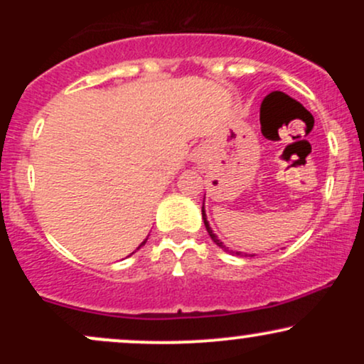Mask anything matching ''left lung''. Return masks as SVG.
I'll return each mask as SVG.
<instances>
[{
    "instance_id": "1",
    "label": "left lung",
    "mask_w": 364,
    "mask_h": 364,
    "mask_svg": "<svg viewBox=\"0 0 364 364\" xmlns=\"http://www.w3.org/2000/svg\"><path fill=\"white\" fill-rule=\"evenodd\" d=\"M202 217H203V224H205V228H207V231H208V235H210V237L212 240H214V243L217 245V246H220V248H224L225 252H229V253H235L232 252V250H228L225 248V246L223 245V241L220 240H217V236L214 235V232H212V229H210V225H208V223H207V215H205V208H203V205H202ZM236 255H241V252H236Z\"/></svg>"
}]
</instances>
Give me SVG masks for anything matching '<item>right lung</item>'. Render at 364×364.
<instances>
[{"mask_svg": "<svg viewBox=\"0 0 364 364\" xmlns=\"http://www.w3.org/2000/svg\"><path fill=\"white\" fill-rule=\"evenodd\" d=\"M145 241H147V240H145ZM145 241H144V243H141V245H145ZM141 245H140V246H141ZM140 246H139V248H140Z\"/></svg>", "mask_w": 364, "mask_h": 364, "instance_id": "right-lung-1", "label": "right lung"}]
</instances>
